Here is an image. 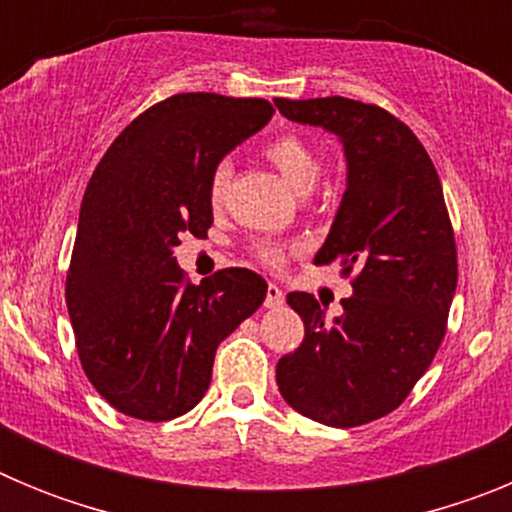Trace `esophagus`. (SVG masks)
<instances>
[{
	"instance_id": "obj_1",
	"label": "esophagus",
	"mask_w": 512,
	"mask_h": 512,
	"mask_svg": "<svg viewBox=\"0 0 512 512\" xmlns=\"http://www.w3.org/2000/svg\"><path fill=\"white\" fill-rule=\"evenodd\" d=\"M264 305L271 307V310H274V307H282L284 305V292L277 287V284H269V287H266Z\"/></svg>"
}]
</instances>
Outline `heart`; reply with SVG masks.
Segmentation results:
<instances>
[{
    "mask_svg": "<svg viewBox=\"0 0 512 512\" xmlns=\"http://www.w3.org/2000/svg\"><path fill=\"white\" fill-rule=\"evenodd\" d=\"M264 153L297 192L305 194L318 184L323 164H320V156L315 153V148L302 135H277V138L266 143ZM230 179H233V166H230V161H217L210 171V179H207V197H210L212 207L225 205ZM253 256L264 266H269V269H277V266L284 264V246L274 241H259L253 243Z\"/></svg>",
    "mask_w": 512,
    "mask_h": 512,
    "instance_id": "obj_1",
    "label": "heart"
}]
</instances>
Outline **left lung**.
Masks as SVG:
<instances>
[{
	"label": "left lung",
	"mask_w": 512,
	"mask_h": 512,
	"mask_svg": "<svg viewBox=\"0 0 512 512\" xmlns=\"http://www.w3.org/2000/svg\"><path fill=\"white\" fill-rule=\"evenodd\" d=\"M274 104L341 138L348 184L315 264L338 261L354 287L333 320L307 292L287 295L305 338L277 384L297 413L354 428L400 408L431 366L456 292L454 228L431 156L395 115L346 97Z\"/></svg>",
	"instance_id": "left-lung-1"
}]
</instances>
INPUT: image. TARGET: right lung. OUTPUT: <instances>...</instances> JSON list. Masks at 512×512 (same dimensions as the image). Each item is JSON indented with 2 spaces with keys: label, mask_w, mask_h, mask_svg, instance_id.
<instances>
[{
  "label": "right lung",
  "mask_w": 512,
  "mask_h": 512,
  "mask_svg": "<svg viewBox=\"0 0 512 512\" xmlns=\"http://www.w3.org/2000/svg\"><path fill=\"white\" fill-rule=\"evenodd\" d=\"M274 115L266 99L174 94L122 130L87 184L66 305L79 361L112 408L164 423L205 397L212 361L266 282L248 269L192 284L174 259L212 225V166Z\"/></svg>",
  "instance_id": "obj_1"
}]
</instances>
